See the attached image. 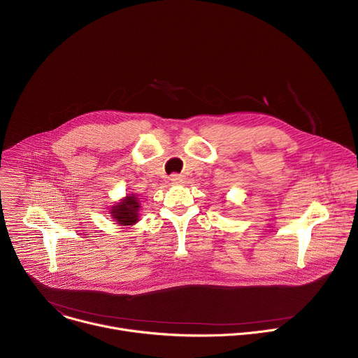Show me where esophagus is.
Returning a JSON list of instances; mask_svg holds the SVG:
<instances>
[{
    "instance_id": "1",
    "label": "esophagus",
    "mask_w": 358,
    "mask_h": 358,
    "mask_svg": "<svg viewBox=\"0 0 358 358\" xmlns=\"http://www.w3.org/2000/svg\"><path fill=\"white\" fill-rule=\"evenodd\" d=\"M170 181H171L173 184H181V182H184V177L180 176V174H173V176L170 177Z\"/></svg>"
}]
</instances>
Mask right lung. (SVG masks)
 <instances>
[{"instance_id":"1","label":"right lung","mask_w":358,"mask_h":358,"mask_svg":"<svg viewBox=\"0 0 358 358\" xmlns=\"http://www.w3.org/2000/svg\"><path fill=\"white\" fill-rule=\"evenodd\" d=\"M140 201L136 194H127L124 198H122L115 206L110 207L109 214L116 221V224L122 227H130L138 222L140 214Z\"/></svg>"}]
</instances>
